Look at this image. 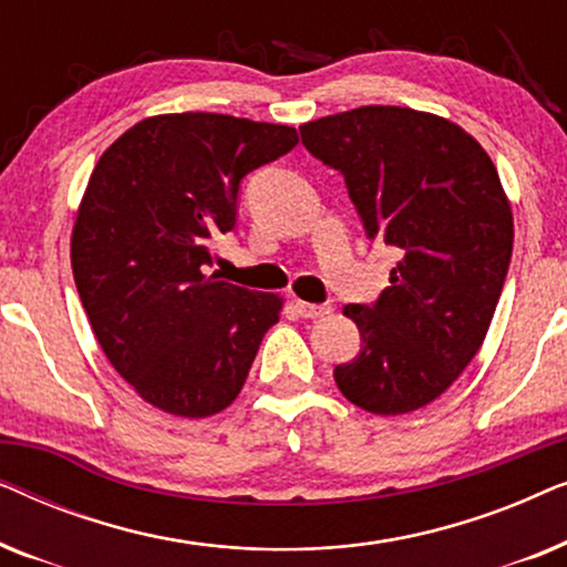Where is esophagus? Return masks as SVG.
<instances>
[{
	"mask_svg": "<svg viewBox=\"0 0 567 567\" xmlns=\"http://www.w3.org/2000/svg\"><path fill=\"white\" fill-rule=\"evenodd\" d=\"M297 312L301 317H307V320H317V317H324L332 312L330 305H312V301H301L297 299Z\"/></svg>",
	"mask_w": 567,
	"mask_h": 567,
	"instance_id": "obj_1",
	"label": "esophagus"
}]
</instances>
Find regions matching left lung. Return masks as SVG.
I'll return each instance as SVG.
<instances>
[{
	"label": "left lung",
	"mask_w": 567,
	"mask_h": 567,
	"mask_svg": "<svg viewBox=\"0 0 567 567\" xmlns=\"http://www.w3.org/2000/svg\"><path fill=\"white\" fill-rule=\"evenodd\" d=\"M301 144L346 177L369 239L400 255L374 305L343 309L361 351L336 384L374 415L441 398L483 346L514 250L498 169L456 123L398 105L309 121Z\"/></svg>",
	"instance_id": "8db88e82"
}]
</instances>
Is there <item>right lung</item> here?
Here are the masks:
<instances>
[{
  "label": "right lung",
  "mask_w": 567,
  "mask_h": 567,
  "mask_svg": "<svg viewBox=\"0 0 567 567\" xmlns=\"http://www.w3.org/2000/svg\"><path fill=\"white\" fill-rule=\"evenodd\" d=\"M297 128L221 113L138 121L92 169L72 229L82 307L113 369L150 405L208 417L235 402L284 299L208 274L239 183Z\"/></svg>",
  "instance_id": "right-lung-1"
}]
</instances>
